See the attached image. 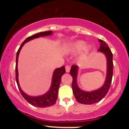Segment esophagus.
<instances>
[{
	"label": "esophagus",
	"instance_id": "34e87169",
	"mask_svg": "<svg viewBox=\"0 0 129 129\" xmlns=\"http://www.w3.org/2000/svg\"><path fill=\"white\" fill-rule=\"evenodd\" d=\"M65 69H66V72H67V73H68L70 70V67H69V66H66Z\"/></svg>",
	"mask_w": 129,
	"mask_h": 129
}]
</instances>
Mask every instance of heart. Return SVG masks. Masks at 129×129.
I'll return each mask as SVG.
<instances>
[{
  "instance_id": "b5f03b06",
  "label": "heart",
  "mask_w": 129,
  "mask_h": 129,
  "mask_svg": "<svg viewBox=\"0 0 129 129\" xmlns=\"http://www.w3.org/2000/svg\"><path fill=\"white\" fill-rule=\"evenodd\" d=\"M86 46V44L85 42L82 41H79L75 42L70 44V47H69V51L72 53H78L84 49V52L81 55V57L84 58L86 56V55L88 53L90 50V46ZM84 47L85 48V49L84 48Z\"/></svg>"
}]
</instances>
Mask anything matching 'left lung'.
Returning <instances> with one entry per match:
<instances>
[{"mask_svg":"<svg viewBox=\"0 0 129 129\" xmlns=\"http://www.w3.org/2000/svg\"><path fill=\"white\" fill-rule=\"evenodd\" d=\"M100 43L99 52L103 53L107 59V76L105 83L101 87L98 89L90 92L83 90L77 85V74L79 67L76 65L72 66L70 69V75L72 77V90L77 102L85 105H92L101 101L107 95L110 88V84L113 74V55L111 50L107 43L103 40L98 39Z\"/></svg>","mask_w":129,"mask_h":129,"instance_id":"left-lung-1","label":"left lung"}]
</instances>
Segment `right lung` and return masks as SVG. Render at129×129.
Wrapping results in <instances>:
<instances>
[{
    "label": "right lung",
    "instance_id": "add662e5",
    "mask_svg": "<svg viewBox=\"0 0 129 129\" xmlns=\"http://www.w3.org/2000/svg\"><path fill=\"white\" fill-rule=\"evenodd\" d=\"M52 31H43V32L37 33V34L33 35L30 37H28L25 39L24 41L21 44L20 48L18 50L16 55V67H15V74H16V81L17 83L18 87L20 90V94H22V97L28 101L29 104L32 105L33 106L41 108L48 107L55 104L58 96V90H59V85L61 83V77L66 72L64 67H61V68H58L55 69L53 72V76L52 79V83H51L50 88H49L48 91L45 94L38 96H31L26 94L20 88L19 82V73H18V59H19V53L20 50L22 49V46L24 45L25 43H28L29 41L34 39L36 38H39L41 37H45L48 35H52Z\"/></svg>",
    "mask_w": 129,
    "mask_h": 129
}]
</instances>
